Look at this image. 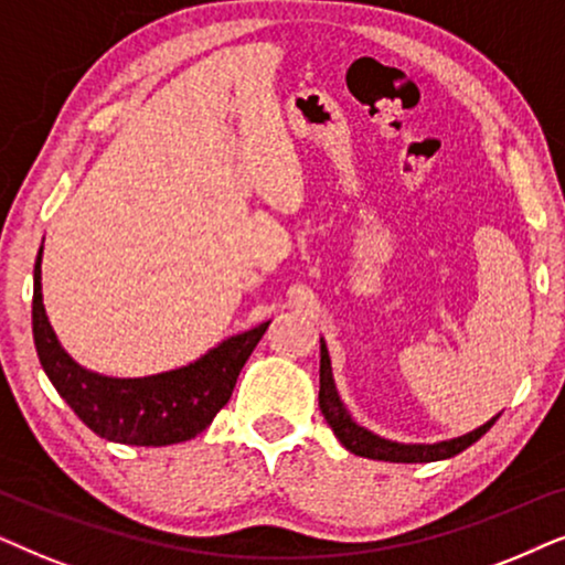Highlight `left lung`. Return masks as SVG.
I'll use <instances>...</instances> for the list:
<instances>
[{"label": "left lung", "mask_w": 565, "mask_h": 565, "mask_svg": "<svg viewBox=\"0 0 565 565\" xmlns=\"http://www.w3.org/2000/svg\"><path fill=\"white\" fill-rule=\"evenodd\" d=\"M320 411L326 420L333 428V434L341 439V445L349 449V452L359 457H370V460H385V462H436V460H449V457L460 455L462 449L483 436L488 428L495 424V418L488 420L476 431L457 436V439L439 441V445H397V441H387L382 436L366 431L353 424L349 411L343 408L341 397L335 393L333 372H330V356L326 349V341H320Z\"/></svg>", "instance_id": "obj_1"}]
</instances>
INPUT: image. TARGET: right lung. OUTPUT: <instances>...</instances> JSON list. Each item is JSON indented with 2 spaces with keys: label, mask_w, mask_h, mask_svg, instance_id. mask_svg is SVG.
<instances>
[{
  "label": "right lung",
  "mask_w": 565,
  "mask_h": 565,
  "mask_svg": "<svg viewBox=\"0 0 565 565\" xmlns=\"http://www.w3.org/2000/svg\"><path fill=\"white\" fill-rule=\"evenodd\" d=\"M43 250V247H41ZM268 322L232 335L193 364L139 380L103 377L66 356L43 310L41 253L33 270V338L43 372L85 426L118 445L164 447L193 439L230 403Z\"/></svg>",
  "instance_id": "right-lung-1"
}]
</instances>
